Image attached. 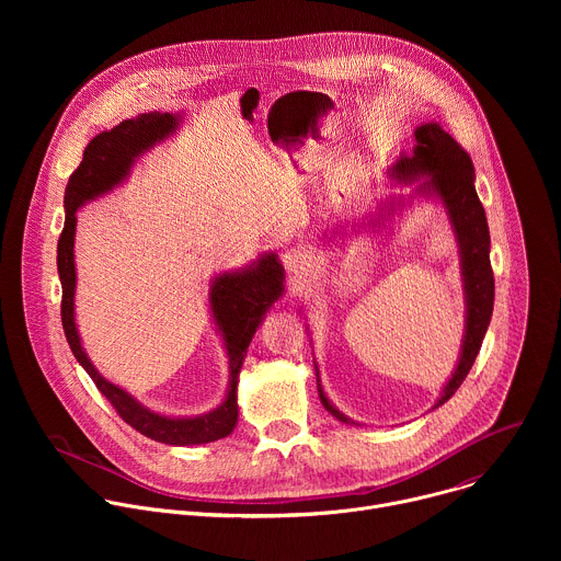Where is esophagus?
Masks as SVG:
<instances>
[{"label": "esophagus", "instance_id": "esophagus-1", "mask_svg": "<svg viewBox=\"0 0 561 561\" xmlns=\"http://www.w3.org/2000/svg\"><path fill=\"white\" fill-rule=\"evenodd\" d=\"M282 262H284V268H286V273L297 282V279H301V275L308 271V255L301 251V249H288V251H284V255H282Z\"/></svg>", "mask_w": 561, "mask_h": 561}]
</instances>
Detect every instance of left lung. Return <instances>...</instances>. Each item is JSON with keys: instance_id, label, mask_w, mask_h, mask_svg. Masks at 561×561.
Listing matches in <instances>:
<instances>
[{"instance_id": "8db88e82", "label": "left lung", "mask_w": 561, "mask_h": 561, "mask_svg": "<svg viewBox=\"0 0 561 561\" xmlns=\"http://www.w3.org/2000/svg\"><path fill=\"white\" fill-rule=\"evenodd\" d=\"M390 180L397 184H415L417 195L437 197L448 215L453 226L457 247H459V268L463 282L466 299V327L461 340V353L455 366V373L442 388L437 407L455 394V390L466 379L468 370L474 364V357L482 348L484 335L491 324L493 299H495V277L491 268V232L482 202L474 191V169L470 154L435 122L422 124L415 128V148L409 154L397 159L390 169ZM397 204L404 206V199L397 197ZM394 210V199L388 204V215ZM317 373V390L324 409L344 424H357L337 411L322 388V379Z\"/></svg>"}]
</instances>
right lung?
<instances>
[{"label":"right lung","instance_id":"1","mask_svg":"<svg viewBox=\"0 0 561 561\" xmlns=\"http://www.w3.org/2000/svg\"><path fill=\"white\" fill-rule=\"evenodd\" d=\"M182 124V115L173 113H141L124 119L111 130L91 139L84 150L82 164L70 175L64 191V230L57 242V273L61 282V327L75 359L84 366L100 392L113 404L117 415L137 433L171 446H193L221 439L237 424V381L242 370L247 348L260 329L268 308L284 293V266L275 253H264L247 268H237L210 279L208 304L213 322L221 333L228 355V388L224 402L202 415L171 417L154 413L139 404L124 388L108 381L89 359L75 324V228L77 210L84 204L111 193L128 180L137 159L169 139Z\"/></svg>","mask_w":561,"mask_h":561}]
</instances>
